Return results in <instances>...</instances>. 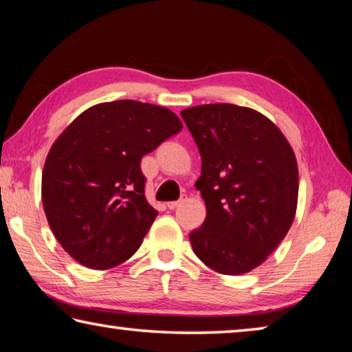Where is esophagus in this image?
Returning a JSON list of instances; mask_svg holds the SVG:
<instances>
[{
	"instance_id": "34e87169",
	"label": "esophagus",
	"mask_w": 352,
	"mask_h": 352,
	"mask_svg": "<svg viewBox=\"0 0 352 352\" xmlns=\"http://www.w3.org/2000/svg\"><path fill=\"white\" fill-rule=\"evenodd\" d=\"M183 204V200H177V201H169L168 204V208L169 210H175V208H178Z\"/></svg>"
}]
</instances>
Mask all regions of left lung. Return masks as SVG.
<instances>
[{
	"mask_svg": "<svg viewBox=\"0 0 352 352\" xmlns=\"http://www.w3.org/2000/svg\"><path fill=\"white\" fill-rule=\"evenodd\" d=\"M201 157L195 183L206 219L189 234L197 258L222 275L261 265L289 233L298 204L294 148L269 118L248 107L183 110Z\"/></svg>",
	"mask_w": 352,
	"mask_h": 352,
	"instance_id": "obj_1",
	"label": "left lung"
}]
</instances>
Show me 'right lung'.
<instances>
[{
	"label": "right lung",
	"instance_id": "add662e5",
	"mask_svg": "<svg viewBox=\"0 0 352 352\" xmlns=\"http://www.w3.org/2000/svg\"><path fill=\"white\" fill-rule=\"evenodd\" d=\"M183 129L166 107L113 100L58 135L41 174L52 233L79 264L107 270L132 258L158 211L144 195L141 158Z\"/></svg>",
	"mask_w": 352,
	"mask_h": 352
}]
</instances>
